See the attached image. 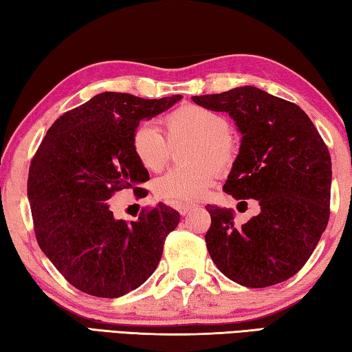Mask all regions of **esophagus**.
Returning <instances> with one entry per match:
<instances>
[{
	"instance_id": "1",
	"label": "esophagus",
	"mask_w": 352,
	"mask_h": 352,
	"mask_svg": "<svg viewBox=\"0 0 352 352\" xmlns=\"http://www.w3.org/2000/svg\"><path fill=\"white\" fill-rule=\"evenodd\" d=\"M195 208V205H189V204H184V205H178L177 210L178 212L182 214V216H186V214H189L190 211H192Z\"/></svg>"
}]
</instances>
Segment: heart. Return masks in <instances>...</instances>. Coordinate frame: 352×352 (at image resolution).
<instances>
[{
  "label": "heart",
  "mask_w": 352,
  "mask_h": 352,
  "mask_svg": "<svg viewBox=\"0 0 352 352\" xmlns=\"http://www.w3.org/2000/svg\"><path fill=\"white\" fill-rule=\"evenodd\" d=\"M164 136L148 122L133 130L130 146L136 162L148 172H160L170 155V146L190 141L184 155L188 168L172 169L155 182V192L172 205L201 200L216 183L219 170L233 164L237 142L226 119L206 107L186 104L164 118Z\"/></svg>",
  "instance_id": "heart-1"
}]
</instances>
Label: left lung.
I'll return each mask as SVG.
<instances>
[{"label":"left lung","instance_id":"left-lung-1","mask_svg":"<svg viewBox=\"0 0 352 352\" xmlns=\"http://www.w3.org/2000/svg\"><path fill=\"white\" fill-rule=\"evenodd\" d=\"M192 100L233 118L242 140L223 190L261 206L242 226L230 208L206 206L211 259L245 287L285 281L311 258L329 220L332 170L323 138L296 104L252 85Z\"/></svg>","mask_w":352,"mask_h":352}]
</instances>
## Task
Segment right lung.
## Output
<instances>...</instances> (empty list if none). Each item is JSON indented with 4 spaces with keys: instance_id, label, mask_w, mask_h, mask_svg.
Listing matches in <instances>:
<instances>
[{
    "instance_id": "1",
    "label": "right lung",
    "mask_w": 352,
    "mask_h": 352,
    "mask_svg": "<svg viewBox=\"0 0 352 352\" xmlns=\"http://www.w3.org/2000/svg\"><path fill=\"white\" fill-rule=\"evenodd\" d=\"M180 99L100 93L46 132L29 168L28 199L41 252L76 289L118 298L138 289L157 269L180 214L158 204L126 222L115 219L107 200L121 189L146 197L141 186L148 172L136 162L132 133L142 119Z\"/></svg>"
}]
</instances>
